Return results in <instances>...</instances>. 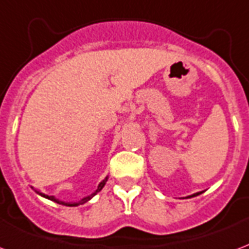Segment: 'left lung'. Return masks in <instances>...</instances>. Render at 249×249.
<instances>
[{
	"label": "left lung",
	"mask_w": 249,
	"mask_h": 249,
	"mask_svg": "<svg viewBox=\"0 0 249 249\" xmlns=\"http://www.w3.org/2000/svg\"><path fill=\"white\" fill-rule=\"evenodd\" d=\"M198 194H199V193H197V194H193V197H194V196H198Z\"/></svg>",
	"instance_id": "1"
}]
</instances>
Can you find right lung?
Returning a JSON list of instances; mask_svg holds the SVG:
<instances>
[{"mask_svg": "<svg viewBox=\"0 0 249 249\" xmlns=\"http://www.w3.org/2000/svg\"><path fill=\"white\" fill-rule=\"evenodd\" d=\"M106 181H107V178H105V180L102 181V182H101L100 185H98V189H97L96 192H94V193L91 194V196H89V197H85V198H82L81 201H78V202L65 203V202H61V201H57V199H55V198H53V197H51V196H46V194H42V193H40V196H43V197L48 198V199H51V201H55V202H57V203H61V205H65V206H78V205H82V203H85V202H87V201H89V199H90V198L93 197V196H96V194L98 193V192H100L101 189L104 188V186H105V184H106Z\"/></svg>", "mask_w": 249, "mask_h": 249, "instance_id": "1", "label": "right lung"}]
</instances>
